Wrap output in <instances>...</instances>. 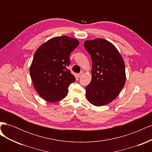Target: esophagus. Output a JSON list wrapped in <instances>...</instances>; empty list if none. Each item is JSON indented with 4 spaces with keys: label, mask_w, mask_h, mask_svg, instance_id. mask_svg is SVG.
<instances>
[{
    "label": "esophagus",
    "mask_w": 152,
    "mask_h": 152,
    "mask_svg": "<svg viewBox=\"0 0 152 152\" xmlns=\"http://www.w3.org/2000/svg\"><path fill=\"white\" fill-rule=\"evenodd\" d=\"M82 75H83V72H80L79 73V74H78V77H79V78H80L82 76Z\"/></svg>",
    "instance_id": "1"
}]
</instances>
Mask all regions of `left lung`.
I'll use <instances>...</instances> for the list:
<instances>
[{
    "mask_svg": "<svg viewBox=\"0 0 152 152\" xmlns=\"http://www.w3.org/2000/svg\"><path fill=\"white\" fill-rule=\"evenodd\" d=\"M84 47L91 57L92 79L86 87V98L101 107L115 99L126 80L125 64L115 45L103 39L87 40Z\"/></svg>",
    "mask_w": 152,
    "mask_h": 152,
    "instance_id": "left-lung-1",
    "label": "left lung"
}]
</instances>
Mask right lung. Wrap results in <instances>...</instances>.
<instances>
[{
	"mask_svg": "<svg viewBox=\"0 0 152 152\" xmlns=\"http://www.w3.org/2000/svg\"><path fill=\"white\" fill-rule=\"evenodd\" d=\"M79 41L68 36L55 37L36 50L30 67V74L35 90L50 103L66 97L68 87L75 77L68 70L70 54Z\"/></svg>",
	"mask_w": 152,
	"mask_h": 152,
	"instance_id": "obj_1",
	"label": "right lung"
}]
</instances>
